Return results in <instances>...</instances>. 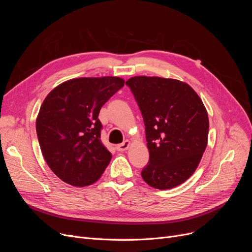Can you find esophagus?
I'll return each mask as SVG.
<instances>
[{
	"label": "esophagus",
	"instance_id": "obj_1",
	"mask_svg": "<svg viewBox=\"0 0 252 252\" xmlns=\"http://www.w3.org/2000/svg\"><path fill=\"white\" fill-rule=\"evenodd\" d=\"M129 146H130V141L126 140L125 142H123L122 144H119L118 146H117V149L119 151H125V150H127L129 148Z\"/></svg>",
	"mask_w": 252,
	"mask_h": 252
}]
</instances>
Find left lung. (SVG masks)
I'll return each instance as SVG.
<instances>
[{"label": "left lung", "instance_id": "8db88e82", "mask_svg": "<svg viewBox=\"0 0 252 252\" xmlns=\"http://www.w3.org/2000/svg\"><path fill=\"white\" fill-rule=\"evenodd\" d=\"M126 85L145 124L149 162L143 180L159 190L183 184L197 168L208 142V113L201 97L174 79L140 75Z\"/></svg>", "mask_w": 252, "mask_h": 252}]
</instances>
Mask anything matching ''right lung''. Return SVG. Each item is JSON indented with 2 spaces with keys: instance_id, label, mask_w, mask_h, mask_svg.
Returning a JSON list of instances; mask_svg holds the SVG:
<instances>
[{
  "instance_id": "add662e5",
  "label": "right lung",
  "mask_w": 252,
  "mask_h": 252,
  "mask_svg": "<svg viewBox=\"0 0 252 252\" xmlns=\"http://www.w3.org/2000/svg\"><path fill=\"white\" fill-rule=\"evenodd\" d=\"M124 83L119 77L77 78L45 97L35 122L37 139L49 168L67 184L89 186L108 166L111 154L101 141L97 117Z\"/></svg>"
}]
</instances>
